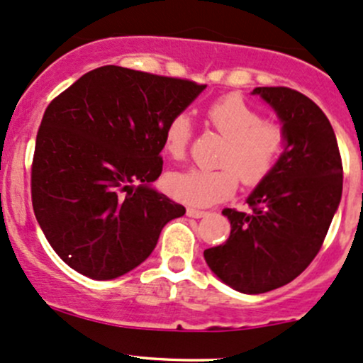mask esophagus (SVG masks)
<instances>
[{
  "label": "esophagus",
  "instance_id": "esophagus-1",
  "mask_svg": "<svg viewBox=\"0 0 363 363\" xmlns=\"http://www.w3.org/2000/svg\"><path fill=\"white\" fill-rule=\"evenodd\" d=\"M205 215H208V212H205V210H198V208H188V217L201 218V217H205Z\"/></svg>",
  "mask_w": 363,
  "mask_h": 363
}]
</instances>
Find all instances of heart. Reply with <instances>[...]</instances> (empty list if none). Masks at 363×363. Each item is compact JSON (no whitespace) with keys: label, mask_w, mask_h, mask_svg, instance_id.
<instances>
[{"label":"heart","mask_w":363,"mask_h":363,"mask_svg":"<svg viewBox=\"0 0 363 363\" xmlns=\"http://www.w3.org/2000/svg\"><path fill=\"white\" fill-rule=\"evenodd\" d=\"M206 122L227 139L218 170L189 169L167 175L165 188L175 200L194 206L218 203L238 189L241 181L257 186L274 170L286 145L281 123L262 121L260 111L240 94L218 98L206 108ZM193 125L186 113L170 118L163 134V150L174 160L188 157Z\"/></svg>","instance_id":"obj_1"}]
</instances>
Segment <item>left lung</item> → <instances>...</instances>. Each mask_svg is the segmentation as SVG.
Segmentation results:
<instances>
[{
  "mask_svg": "<svg viewBox=\"0 0 363 363\" xmlns=\"http://www.w3.org/2000/svg\"><path fill=\"white\" fill-rule=\"evenodd\" d=\"M276 110L286 146L246 203L224 208L230 236L205 250L212 272L236 291L260 294L291 282L312 264L341 201L343 163L329 118L289 87H255Z\"/></svg>",
  "mask_w": 363,
  "mask_h": 363,
  "instance_id": "1",
  "label": "left lung"
}]
</instances>
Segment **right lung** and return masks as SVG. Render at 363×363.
I'll return each instance as SVG.
<instances>
[{
	"instance_id": "obj_1",
	"label": "right lung",
	"mask_w": 363,
	"mask_h": 363,
	"mask_svg": "<svg viewBox=\"0 0 363 363\" xmlns=\"http://www.w3.org/2000/svg\"><path fill=\"white\" fill-rule=\"evenodd\" d=\"M205 84L105 65L48 105L35 138L33 208L48 242L82 276L108 281L150 257L186 208L151 188L163 134Z\"/></svg>"
}]
</instances>
